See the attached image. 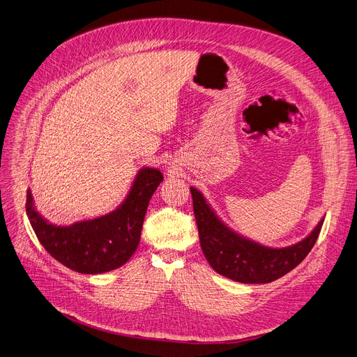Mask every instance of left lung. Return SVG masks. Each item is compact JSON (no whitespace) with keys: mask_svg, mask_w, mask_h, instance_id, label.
<instances>
[{"mask_svg":"<svg viewBox=\"0 0 357 357\" xmlns=\"http://www.w3.org/2000/svg\"><path fill=\"white\" fill-rule=\"evenodd\" d=\"M201 248L219 275L241 283H269L295 269L312 250L320 234L321 219L301 242L269 248L250 241L226 226L197 188H190Z\"/></svg>","mask_w":357,"mask_h":357,"instance_id":"obj_1","label":"left lung"}]
</instances>
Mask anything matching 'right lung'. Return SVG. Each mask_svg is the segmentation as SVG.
Listing matches in <instances>:
<instances>
[{
  "label": "right lung",
  "instance_id": "1",
  "mask_svg": "<svg viewBox=\"0 0 357 357\" xmlns=\"http://www.w3.org/2000/svg\"><path fill=\"white\" fill-rule=\"evenodd\" d=\"M162 181L160 171L144 167L115 211L68 226L47 220L28 189L26 215L41 245L63 266L88 275L109 272L126 264L137 250L149 201Z\"/></svg>",
  "mask_w": 357,
  "mask_h": 357
}]
</instances>
